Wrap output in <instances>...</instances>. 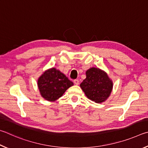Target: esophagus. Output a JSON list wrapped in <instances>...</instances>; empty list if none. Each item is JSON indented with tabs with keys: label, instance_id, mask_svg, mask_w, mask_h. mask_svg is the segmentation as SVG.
I'll return each instance as SVG.
<instances>
[{
	"label": "esophagus",
	"instance_id": "esophagus-1",
	"mask_svg": "<svg viewBox=\"0 0 148 148\" xmlns=\"http://www.w3.org/2000/svg\"><path fill=\"white\" fill-rule=\"evenodd\" d=\"M73 82H74V84H76V85L79 84V81L78 79H75L73 81Z\"/></svg>",
	"mask_w": 148,
	"mask_h": 148
}]
</instances>
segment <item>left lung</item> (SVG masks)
<instances>
[{
    "mask_svg": "<svg viewBox=\"0 0 148 148\" xmlns=\"http://www.w3.org/2000/svg\"><path fill=\"white\" fill-rule=\"evenodd\" d=\"M86 78L80 86L89 99L95 103L105 101L110 96L113 83L107 73L96 67H92L86 72Z\"/></svg>",
    "mask_w": 148,
    "mask_h": 148,
    "instance_id": "left-lung-1",
    "label": "left lung"
}]
</instances>
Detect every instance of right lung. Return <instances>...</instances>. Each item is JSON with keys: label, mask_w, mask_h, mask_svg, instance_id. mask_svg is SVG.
<instances>
[{"label": "right lung", "mask_w": 148, "mask_h": 148, "mask_svg": "<svg viewBox=\"0 0 148 148\" xmlns=\"http://www.w3.org/2000/svg\"><path fill=\"white\" fill-rule=\"evenodd\" d=\"M73 85L64 74L54 67L46 70L38 80L41 95L49 101L58 99Z\"/></svg>", "instance_id": "1"}]
</instances>
